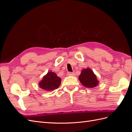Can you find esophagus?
<instances>
[{"instance_id": "34e87169", "label": "esophagus", "mask_w": 132, "mask_h": 132, "mask_svg": "<svg viewBox=\"0 0 132 132\" xmlns=\"http://www.w3.org/2000/svg\"><path fill=\"white\" fill-rule=\"evenodd\" d=\"M67 74L69 75V76H74L75 73H72V72H68L67 73Z\"/></svg>"}]
</instances>
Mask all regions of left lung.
Wrapping results in <instances>:
<instances>
[{
    "mask_svg": "<svg viewBox=\"0 0 132 132\" xmlns=\"http://www.w3.org/2000/svg\"><path fill=\"white\" fill-rule=\"evenodd\" d=\"M79 79L84 86L88 88H93L98 84L96 76L90 68L82 70Z\"/></svg>",
    "mask_w": 132,
    "mask_h": 132,
    "instance_id": "8db88e82",
    "label": "left lung"
}]
</instances>
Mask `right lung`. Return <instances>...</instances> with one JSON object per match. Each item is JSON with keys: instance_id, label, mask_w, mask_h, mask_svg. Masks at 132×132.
<instances>
[{"instance_id": "right-lung-1", "label": "right lung", "mask_w": 132, "mask_h": 132, "mask_svg": "<svg viewBox=\"0 0 132 132\" xmlns=\"http://www.w3.org/2000/svg\"><path fill=\"white\" fill-rule=\"evenodd\" d=\"M61 84V79L54 72L49 71L39 82V86L45 90L52 91L58 88Z\"/></svg>"}]
</instances>
